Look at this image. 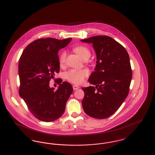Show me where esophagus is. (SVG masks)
I'll use <instances>...</instances> for the list:
<instances>
[{"label":"esophagus","instance_id":"34e87169","mask_svg":"<svg viewBox=\"0 0 155 155\" xmlns=\"http://www.w3.org/2000/svg\"><path fill=\"white\" fill-rule=\"evenodd\" d=\"M73 89L74 90H77V89H78L80 88V87H78V86H77V85H73Z\"/></svg>","mask_w":155,"mask_h":155}]
</instances>
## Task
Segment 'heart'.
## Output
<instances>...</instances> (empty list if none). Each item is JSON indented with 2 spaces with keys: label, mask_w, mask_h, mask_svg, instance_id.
Wrapping results in <instances>:
<instances>
[{
  "label": "heart",
  "mask_w": 155,
  "mask_h": 155,
  "mask_svg": "<svg viewBox=\"0 0 155 155\" xmlns=\"http://www.w3.org/2000/svg\"><path fill=\"white\" fill-rule=\"evenodd\" d=\"M74 51L84 60L88 59L91 56L89 49L84 45H78L74 47ZM66 58L67 52L65 51L60 52L59 56V62L61 66L64 65ZM88 75V70L87 69H71L66 72L64 76L68 81L76 84H80L84 81V78Z\"/></svg>",
  "instance_id": "obj_1"
}]
</instances>
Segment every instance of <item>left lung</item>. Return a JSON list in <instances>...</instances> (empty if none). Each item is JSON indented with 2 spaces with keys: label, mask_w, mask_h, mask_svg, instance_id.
Returning <instances> with one entry per match:
<instances>
[{
  "label": "left lung",
  "mask_w": 155,
  "mask_h": 155,
  "mask_svg": "<svg viewBox=\"0 0 155 155\" xmlns=\"http://www.w3.org/2000/svg\"><path fill=\"white\" fill-rule=\"evenodd\" d=\"M81 41L93 44L97 58L95 71L88 80L95 87L82 88L83 109L93 118H107L118 110L129 93L133 74L128 53L108 36H94Z\"/></svg>",
  "instance_id": "1"
}]
</instances>
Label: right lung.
Here are the masks:
<instances>
[{"label": "right lung", "instance_id": "add662e5", "mask_svg": "<svg viewBox=\"0 0 155 155\" xmlns=\"http://www.w3.org/2000/svg\"><path fill=\"white\" fill-rule=\"evenodd\" d=\"M72 38L38 39L24 50L19 60V95L31 113L38 120L51 122L64 113L67 100L73 92L71 85L56 80L59 88L49 87V81L60 71L58 52Z\"/></svg>", "mask_w": 155, "mask_h": 155}]
</instances>
